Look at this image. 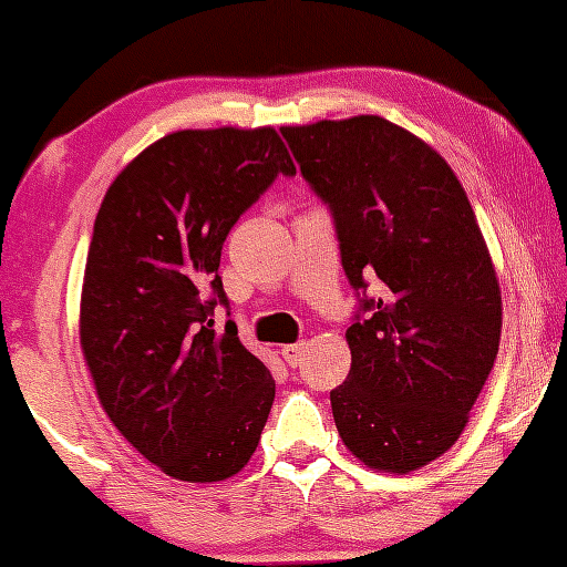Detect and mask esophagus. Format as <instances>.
Wrapping results in <instances>:
<instances>
[{"label":"esophagus","mask_w":567,"mask_h":567,"mask_svg":"<svg viewBox=\"0 0 567 567\" xmlns=\"http://www.w3.org/2000/svg\"><path fill=\"white\" fill-rule=\"evenodd\" d=\"M281 358L286 360V365L297 368L305 358V344H286L281 347Z\"/></svg>","instance_id":"obj_1"}]
</instances>
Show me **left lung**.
<instances>
[{
    "mask_svg": "<svg viewBox=\"0 0 567 567\" xmlns=\"http://www.w3.org/2000/svg\"><path fill=\"white\" fill-rule=\"evenodd\" d=\"M307 184L331 207L341 265L365 318L331 391L347 450L373 471L442 457L465 431L499 352L497 270L463 184L433 146L379 115L284 125Z\"/></svg>",
    "mask_w": 567,
    "mask_h": 567,
    "instance_id": "left-lung-1",
    "label": "left lung"
}]
</instances>
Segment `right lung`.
<instances>
[{"label": "right lung", "instance_id": "add662e5", "mask_svg": "<svg viewBox=\"0 0 567 567\" xmlns=\"http://www.w3.org/2000/svg\"><path fill=\"white\" fill-rule=\"evenodd\" d=\"M276 128L157 138L117 173L94 220L81 289V349L102 410L167 476L226 481L260 444L276 396L218 276L228 230L276 176H295Z\"/></svg>", "mask_w": 567, "mask_h": 567}]
</instances>
